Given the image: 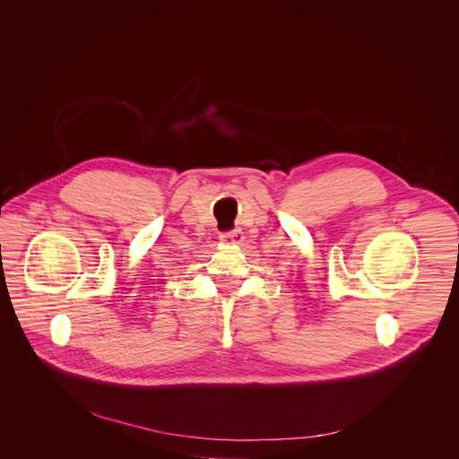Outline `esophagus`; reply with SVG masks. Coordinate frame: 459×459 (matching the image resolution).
<instances>
[{"mask_svg":"<svg viewBox=\"0 0 459 459\" xmlns=\"http://www.w3.org/2000/svg\"><path fill=\"white\" fill-rule=\"evenodd\" d=\"M220 239L223 241V243H236V245H239V243H243V239H245V236H243V232L239 230V229H234V230H229V232H223L221 236H220Z\"/></svg>","mask_w":459,"mask_h":459,"instance_id":"34e87169","label":"esophagus"}]
</instances>
